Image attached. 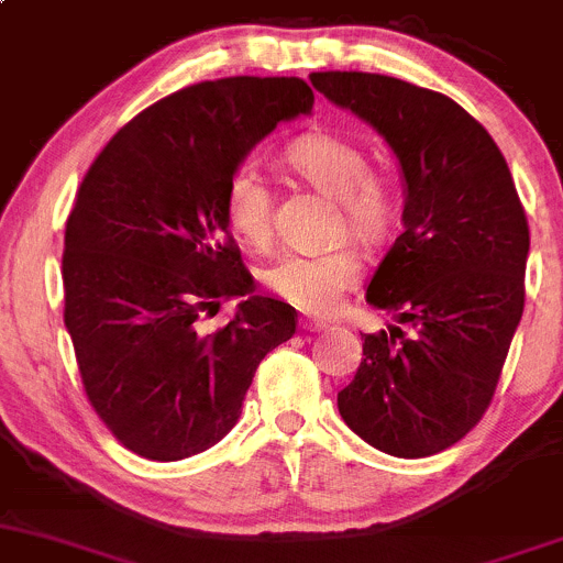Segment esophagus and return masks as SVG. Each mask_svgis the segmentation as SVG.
<instances>
[{"label":"esophagus","instance_id":"34e87169","mask_svg":"<svg viewBox=\"0 0 563 563\" xmlns=\"http://www.w3.org/2000/svg\"><path fill=\"white\" fill-rule=\"evenodd\" d=\"M300 328L311 330V333H322V330H328L330 324L322 322V320H300Z\"/></svg>","mask_w":563,"mask_h":563}]
</instances>
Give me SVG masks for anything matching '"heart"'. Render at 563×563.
Instances as JSON below:
<instances>
[{
    "mask_svg": "<svg viewBox=\"0 0 563 563\" xmlns=\"http://www.w3.org/2000/svg\"><path fill=\"white\" fill-rule=\"evenodd\" d=\"M295 173L324 197L339 202L346 235L363 246H376L396 222V197L374 176L368 154L357 143L333 132L295 137L284 152ZM224 213L243 241L271 239V187L254 162H241L224 187ZM361 260L350 249L330 252H284L265 268V284L287 303L303 311H333L341 292L357 282Z\"/></svg>",
    "mask_w": 563,
    "mask_h": 563,
    "instance_id": "1",
    "label": "heart"
}]
</instances>
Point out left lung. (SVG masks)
I'll return each mask as SVG.
<instances>
[{
	"label": "left lung",
	"mask_w": 563,
	"mask_h": 563,
	"mask_svg": "<svg viewBox=\"0 0 563 563\" xmlns=\"http://www.w3.org/2000/svg\"><path fill=\"white\" fill-rule=\"evenodd\" d=\"M309 80L385 137L404 181V233L366 300L412 335L363 333L366 357L339 411L382 453L437 455L485 415L523 317V206L494 137L450 97L374 73Z\"/></svg>",
	"instance_id": "obj_1"
}]
</instances>
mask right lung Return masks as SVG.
<instances>
[{
	"mask_svg": "<svg viewBox=\"0 0 563 563\" xmlns=\"http://www.w3.org/2000/svg\"><path fill=\"white\" fill-rule=\"evenodd\" d=\"M300 78H219L154 102L102 148L65 230V324L86 396L126 450L181 461L239 422L295 309L254 295L224 187L282 121L311 113ZM241 297L222 331L197 319Z\"/></svg>",
	"mask_w": 563,
	"mask_h": 563,
	"instance_id": "add662e5",
	"label": "right lung"
}]
</instances>
